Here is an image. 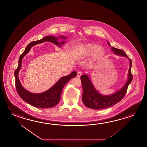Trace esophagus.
I'll return each mask as SVG.
<instances>
[{
    "label": "esophagus",
    "mask_w": 147,
    "mask_h": 147,
    "mask_svg": "<svg viewBox=\"0 0 147 147\" xmlns=\"http://www.w3.org/2000/svg\"><path fill=\"white\" fill-rule=\"evenodd\" d=\"M82 72L80 71V70H79L78 72H77V77H80L82 75Z\"/></svg>",
    "instance_id": "esophagus-1"
}]
</instances>
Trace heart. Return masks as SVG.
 I'll list each match as a JSON object with an SVG mask.
<instances>
[{"label":"heart","mask_w":147,"mask_h":147,"mask_svg":"<svg viewBox=\"0 0 147 147\" xmlns=\"http://www.w3.org/2000/svg\"><path fill=\"white\" fill-rule=\"evenodd\" d=\"M75 54L78 57H84L93 55L94 59H96L103 54V49L101 46L96 44L89 43L84 46H81L74 49Z\"/></svg>","instance_id":"1"}]
</instances>
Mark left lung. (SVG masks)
Listing matches in <instances>:
<instances>
[{"instance_id": "obj_1", "label": "left lung", "mask_w": 147, "mask_h": 147, "mask_svg": "<svg viewBox=\"0 0 147 147\" xmlns=\"http://www.w3.org/2000/svg\"><path fill=\"white\" fill-rule=\"evenodd\" d=\"M107 43L110 45L109 42ZM112 51L116 55L129 58L122 49H118L112 46ZM129 59L130 65L128 71V80L122 89L112 95L105 96L100 94L93 86L87 75H83L81 76V81L83 88L82 100L86 107L94 109H104L112 107L124 98L126 93L128 86L132 80V75L131 72L132 61L130 58Z\"/></svg>"}]
</instances>
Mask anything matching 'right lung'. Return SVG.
Returning a JSON list of instances; mask_svg holds the SVG:
<instances>
[{
	"instance_id": "add662e5",
	"label": "right lung",
	"mask_w": 147,
	"mask_h": 147,
	"mask_svg": "<svg viewBox=\"0 0 147 147\" xmlns=\"http://www.w3.org/2000/svg\"><path fill=\"white\" fill-rule=\"evenodd\" d=\"M61 37V38L66 39V38L64 37ZM57 40V38H55L54 36H47L40 40L32 42L26 46L25 51L20 55L19 59V65L15 71V85L16 90L18 94L23 101L26 102V103L35 107L46 109L55 107L61 100V94L63 86L71 78L75 77L77 74V71H73L69 75L61 78L52 88H51L45 92L41 93L35 94L26 91V90L24 89L23 86H22L18 78V72L20 69L21 61L23 57L29 52L30 48L36 44L42 43L46 41H49L58 46H60L61 44L65 43V41L58 43Z\"/></svg>"
}]
</instances>
